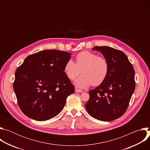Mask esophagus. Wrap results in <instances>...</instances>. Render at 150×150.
<instances>
[{
	"mask_svg": "<svg viewBox=\"0 0 150 150\" xmlns=\"http://www.w3.org/2000/svg\"><path fill=\"white\" fill-rule=\"evenodd\" d=\"M75 92H76V93H82L83 91L81 90H79V89L76 88H75Z\"/></svg>",
	"mask_w": 150,
	"mask_h": 150,
	"instance_id": "esophagus-1",
	"label": "esophagus"
}]
</instances>
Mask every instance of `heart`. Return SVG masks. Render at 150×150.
I'll return each mask as SVG.
<instances>
[{"label":"heart","mask_w":150,"mask_h":150,"mask_svg":"<svg viewBox=\"0 0 150 150\" xmlns=\"http://www.w3.org/2000/svg\"><path fill=\"white\" fill-rule=\"evenodd\" d=\"M76 62L69 60L64 67V72L71 80H74L82 72L83 74L75 82L79 88H86L91 84H101L106 78L109 70L108 61L103 57L84 51L76 56Z\"/></svg>","instance_id":"b5f03b06"}]
</instances>
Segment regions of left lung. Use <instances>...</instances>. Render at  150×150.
<instances>
[{"mask_svg": "<svg viewBox=\"0 0 150 150\" xmlns=\"http://www.w3.org/2000/svg\"><path fill=\"white\" fill-rule=\"evenodd\" d=\"M108 61L109 70L105 80L89 91L90 99L85 104L88 113L101 121L115 120L126 112L135 91V71L126 55L108 46H96Z\"/></svg>", "mask_w": 150, "mask_h": 150, "instance_id": "left-lung-1", "label": "left lung"}]
</instances>
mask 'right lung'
<instances>
[{
	"instance_id": "right-lung-1",
	"label": "right lung",
	"mask_w": 150,
	"mask_h": 150,
	"mask_svg": "<svg viewBox=\"0 0 150 150\" xmlns=\"http://www.w3.org/2000/svg\"><path fill=\"white\" fill-rule=\"evenodd\" d=\"M71 53L58 50L31 54L17 68L13 84L19 108L38 121L50 119L63 109L75 87L64 72Z\"/></svg>"
}]
</instances>
